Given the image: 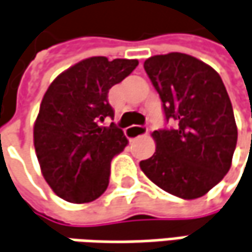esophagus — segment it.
Masks as SVG:
<instances>
[{
	"label": "esophagus",
	"instance_id": "esophagus-1",
	"mask_svg": "<svg viewBox=\"0 0 252 252\" xmlns=\"http://www.w3.org/2000/svg\"><path fill=\"white\" fill-rule=\"evenodd\" d=\"M147 132H148V128H145V126H132L126 129V135L129 138L131 141H132V139H135V138H138V137H142V135H145Z\"/></svg>",
	"mask_w": 252,
	"mask_h": 252
}]
</instances>
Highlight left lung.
<instances>
[{"label": "left lung", "mask_w": 252, "mask_h": 252, "mask_svg": "<svg viewBox=\"0 0 252 252\" xmlns=\"http://www.w3.org/2000/svg\"><path fill=\"white\" fill-rule=\"evenodd\" d=\"M165 120L175 124L154 131L155 154L139 166L173 196L202 197L231 166L237 145L233 105L219 73L190 55L172 52L145 61Z\"/></svg>", "instance_id": "1"}]
</instances>
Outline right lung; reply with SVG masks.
<instances>
[{"label":"right lung","instance_id":"obj_1","mask_svg":"<svg viewBox=\"0 0 252 252\" xmlns=\"http://www.w3.org/2000/svg\"><path fill=\"white\" fill-rule=\"evenodd\" d=\"M138 66L135 59L94 56L59 74L42 98L33 145L45 181L63 200L89 203L110 182L111 159L128 145L114 123L110 89Z\"/></svg>","mask_w":252,"mask_h":252}]
</instances>
